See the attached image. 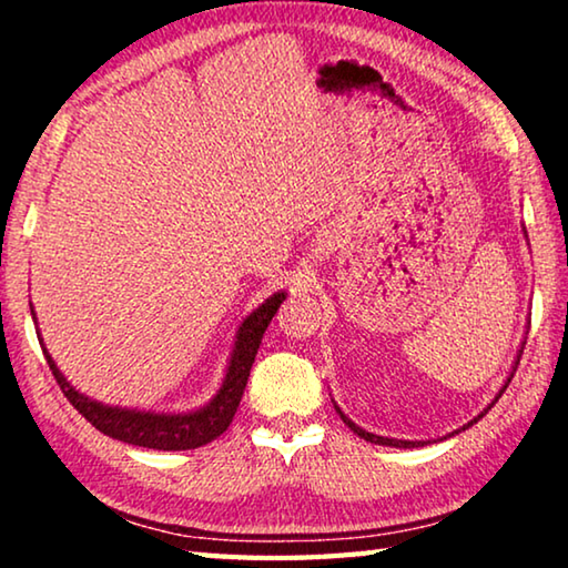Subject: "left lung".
Segmentation results:
<instances>
[{
  "instance_id": "8db88e82",
  "label": "left lung",
  "mask_w": 568,
  "mask_h": 568,
  "mask_svg": "<svg viewBox=\"0 0 568 568\" xmlns=\"http://www.w3.org/2000/svg\"><path fill=\"white\" fill-rule=\"evenodd\" d=\"M524 233H526V230H524ZM521 353L524 351H518V355H516V365H518V361H521ZM516 365H514V371H516ZM511 378H514V373H511V376H508V381H506V386H508V383H511ZM506 386L501 388V390H498V396L494 398V403L498 400V398H501V393L506 390ZM494 403H491V406H488V408H484V410H480L478 413V416L474 418V420H468L466 423V426L464 428H460V430H466L468 426H474V423L478 420V418H484L486 416V413L488 410H491L494 408ZM335 410H338L341 413V418H343V423H345V426H348L351 430H353V434L355 436H361V438H365V440H371V444H376V446H396V448H416V446H423V440H398V438H386V436H376V434H368V430H363L361 426H355V423L348 418V416H345V413L338 408V406H335ZM454 434H458V430H454ZM454 434H450V436H454Z\"/></svg>"
}]
</instances>
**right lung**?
I'll return each mask as SVG.
<instances>
[{
	"label": "right lung",
	"instance_id": "right-lung-1",
	"mask_svg": "<svg viewBox=\"0 0 568 568\" xmlns=\"http://www.w3.org/2000/svg\"><path fill=\"white\" fill-rule=\"evenodd\" d=\"M285 301V293H275L273 297L257 307L255 313H250L240 325L235 335V348L230 353V365L225 373V381L215 398L207 406L190 410V413H152V410H130L118 406H102V403L82 396L80 390H74L67 378L57 368L52 355L44 348V358L50 363L52 376L60 383L67 400L88 418L100 434L124 440V444L142 446V448H155V450H187L200 448L215 440L220 434H225L230 423H233L235 410L243 398L245 383L253 368L257 348H261L263 333L271 325L277 307ZM34 315V313H32Z\"/></svg>",
	"mask_w": 568,
	"mask_h": 568
}]
</instances>
